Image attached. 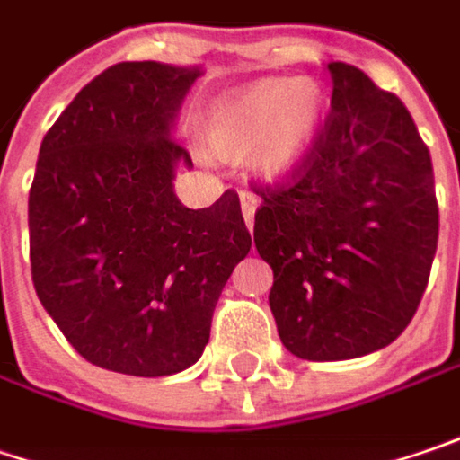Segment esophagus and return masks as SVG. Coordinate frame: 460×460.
I'll list each match as a JSON object with an SVG mask.
<instances>
[{"instance_id": "obj_1", "label": "esophagus", "mask_w": 460, "mask_h": 460, "mask_svg": "<svg viewBox=\"0 0 460 460\" xmlns=\"http://www.w3.org/2000/svg\"><path fill=\"white\" fill-rule=\"evenodd\" d=\"M241 207H243V217H245V225H248V230H251V227H253V215H256V209H259V199H256L253 194H248V191H243Z\"/></svg>"}]
</instances>
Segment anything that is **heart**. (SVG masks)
Returning <instances> with one entry per match:
<instances>
[{
	"label": "heart",
	"instance_id": "b5f03b06",
	"mask_svg": "<svg viewBox=\"0 0 460 460\" xmlns=\"http://www.w3.org/2000/svg\"><path fill=\"white\" fill-rule=\"evenodd\" d=\"M326 119L318 82L269 77L233 90L209 113L207 139L222 155H248L264 178L292 172L313 147Z\"/></svg>",
	"mask_w": 460,
	"mask_h": 460
}]
</instances>
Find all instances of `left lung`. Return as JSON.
<instances>
[{"mask_svg":"<svg viewBox=\"0 0 460 460\" xmlns=\"http://www.w3.org/2000/svg\"><path fill=\"white\" fill-rule=\"evenodd\" d=\"M332 111L288 181L259 189L253 243L274 271L269 305L300 359L388 347L425 295L438 251L429 150L406 105L332 61Z\"/></svg>","mask_w":460,"mask_h":460,"instance_id":"1","label":"left lung"}]
</instances>
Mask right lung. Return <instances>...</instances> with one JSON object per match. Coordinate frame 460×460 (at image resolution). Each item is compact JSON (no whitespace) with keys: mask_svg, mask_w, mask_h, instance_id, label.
I'll list each match as a JSON object with an SVG mask.
<instances>
[{"mask_svg":"<svg viewBox=\"0 0 460 460\" xmlns=\"http://www.w3.org/2000/svg\"><path fill=\"white\" fill-rule=\"evenodd\" d=\"M199 66L121 61L46 131L28 199L38 300L87 362L139 378L191 367L219 292L251 251L241 199L189 209L172 137Z\"/></svg>","mask_w":460,"mask_h":460,"instance_id":"1","label":"right lung"}]
</instances>
